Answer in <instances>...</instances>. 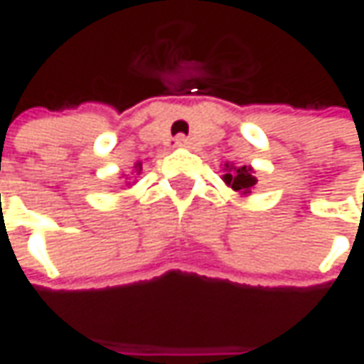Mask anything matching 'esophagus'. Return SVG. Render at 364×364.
Returning a JSON list of instances; mask_svg holds the SVG:
<instances>
[{
    "instance_id": "34e87169",
    "label": "esophagus",
    "mask_w": 364,
    "mask_h": 364,
    "mask_svg": "<svg viewBox=\"0 0 364 364\" xmlns=\"http://www.w3.org/2000/svg\"><path fill=\"white\" fill-rule=\"evenodd\" d=\"M190 137H186V135H178L176 137V146H180V147H190Z\"/></svg>"
}]
</instances>
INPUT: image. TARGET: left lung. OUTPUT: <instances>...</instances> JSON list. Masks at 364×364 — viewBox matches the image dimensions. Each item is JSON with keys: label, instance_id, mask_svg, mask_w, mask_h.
<instances>
[{"label": "left lung", "instance_id": "1", "mask_svg": "<svg viewBox=\"0 0 364 364\" xmlns=\"http://www.w3.org/2000/svg\"><path fill=\"white\" fill-rule=\"evenodd\" d=\"M229 168V166H227ZM223 180L231 186L232 190H237V192H249V190L255 186V176L251 174V168L249 166H241V168H231L227 174L223 176Z\"/></svg>", "mask_w": 364, "mask_h": 364}]
</instances>
